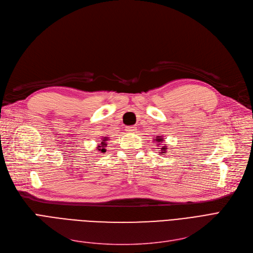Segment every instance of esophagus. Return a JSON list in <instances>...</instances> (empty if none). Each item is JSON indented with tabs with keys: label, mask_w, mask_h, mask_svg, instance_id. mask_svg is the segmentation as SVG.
I'll return each mask as SVG.
<instances>
[{
	"label": "esophagus",
	"mask_w": 253,
	"mask_h": 253,
	"mask_svg": "<svg viewBox=\"0 0 253 253\" xmlns=\"http://www.w3.org/2000/svg\"><path fill=\"white\" fill-rule=\"evenodd\" d=\"M137 130V127L135 126H126V131H127V133H136Z\"/></svg>",
	"instance_id": "1"
}]
</instances>
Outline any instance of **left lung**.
<instances>
[{
    "label": "left lung",
    "mask_w": 253,
    "mask_h": 253,
    "mask_svg": "<svg viewBox=\"0 0 253 253\" xmlns=\"http://www.w3.org/2000/svg\"><path fill=\"white\" fill-rule=\"evenodd\" d=\"M154 141L160 143V142H163V141H164V138H162V137H160V136H156ZM161 150H162V153H161V154H166V152H167V147H166V146H163Z\"/></svg>",
    "instance_id": "1"
}]
</instances>
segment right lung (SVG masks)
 <instances>
[{"label": "right lung", "instance_id": "right-lung-1", "mask_svg": "<svg viewBox=\"0 0 253 253\" xmlns=\"http://www.w3.org/2000/svg\"><path fill=\"white\" fill-rule=\"evenodd\" d=\"M107 141H108V137H103L102 142H101V145L98 146V151H100V152H102V153H104V152L106 151L105 147H106V145H107V143H106Z\"/></svg>", "mask_w": 253, "mask_h": 253}]
</instances>
